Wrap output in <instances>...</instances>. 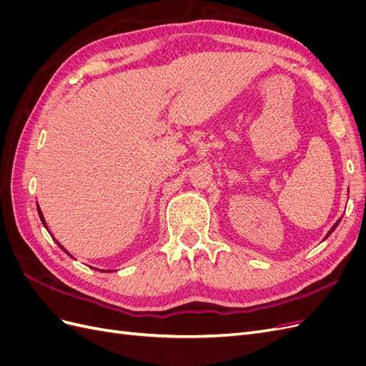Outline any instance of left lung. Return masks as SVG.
Segmentation results:
<instances>
[{"mask_svg":"<svg viewBox=\"0 0 366 366\" xmlns=\"http://www.w3.org/2000/svg\"><path fill=\"white\" fill-rule=\"evenodd\" d=\"M339 223H340V219H337V221H336V223H335V226H333V227H331V230H330V232H328V234L325 235V238H328V237L331 235V232H333V230H335V229L337 227V224H339Z\"/></svg>","mask_w":366,"mask_h":366,"instance_id":"8db88e82","label":"left lung"}]
</instances>
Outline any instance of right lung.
<instances>
[{
    "label": "right lung",
    "instance_id": "right-lung-1",
    "mask_svg": "<svg viewBox=\"0 0 366 366\" xmlns=\"http://www.w3.org/2000/svg\"><path fill=\"white\" fill-rule=\"evenodd\" d=\"M38 214H39V218H41V221H42V224H44V226H46V229H47V224H46V219H44V215H42V212H41V209H39V206H38ZM47 230H49V229H47ZM49 232H50V230H49ZM58 244H59V242H58ZM59 247H61V249H62L64 252H67V250H65V249H64V247H62L61 244H59ZM69 254H70V253H69ZM70 257H71V254H70Z\"/></svg>",
    "mask_w": 366,
    "mask_h": 366
}]
</instances>
